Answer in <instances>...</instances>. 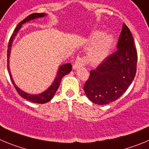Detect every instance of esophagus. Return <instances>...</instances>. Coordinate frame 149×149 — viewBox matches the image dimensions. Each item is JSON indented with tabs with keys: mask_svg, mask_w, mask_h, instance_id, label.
Listing matches in <instances>:
<instances>
[{
	"mask_svg": "<svg viewBox=\"0 0 149 149\" xmlns=\"http://www.w3.org/2000/svg\"><path fill=\"white\" fill-rule=\"evenodd\" d=\"M86 65H87V61H86L85 58L83 57V56H78L76 58V60L75 62L74 65H73V68L74 70H76L77 68H81V67L84 66Z\"/></svg>",
	"mask_w": 149,
	"mask_h": 149,
	"instance_id": "1",
	"label": "esophagus"
}]
</instances>
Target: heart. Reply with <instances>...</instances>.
I'll list each match as a JSON object with an SVG mask.
<instances>
[{"label": "heart", "instance_id": "b5f03b06", "mask_svg": "<svg viewBox=\"0 0 149 149\" xmlns=\"http://www.w3.org/2000/svg\"><path fill=\"white\" fill-rule=\"evenodd\" d=\"M92 41L93 43L89 47L87 52V61L92 65H97L106 59L113 47V36L107 34L101 31H95L92 35Z\"/></svg>", "mask_w": 149, "mask_h": 149}]
</instances>
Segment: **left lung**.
I'll use <instances>...</instances> for the list:
<instances>
[{
    "label": "left lung",
    "mask_w": 149,
    "mask_h": 149,
    "mask_svg": "<svg viewBox=\"0 0 149 149\" xmlns=\"http://www.w3.org/2000/svg\"><path fill=\"white\" fill-rule=\"evenodd\" d=\"M117 50L90 71L84 90L93 103L104 105L120 98L132 84L137 70V54L132 33L125 23Z\"/></svg>",
    "instance_id": "obj_1"
}]
</instances>
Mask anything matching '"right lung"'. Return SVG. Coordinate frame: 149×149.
<instances>
[{
	"instance_id": "right-lung-1",
	"label": "right lung",
	"mask_w": 149,
	"mask_h": 149,
	"mask_svg": "<svg viewBox=\"0 0 149 149\" xmlns=\"http://www.w3.org/2000/svg\"><path fill=\"white\" fill-rule=\"evenodd\" d=\"M45 14L44 13H33L31 15H29L27 17H26L23 20H22L20 23H19V24L17 25L16 28H15V31H14L13 34H12L10 37V40H9V44H8V50H7V68L8 70H9V76H10L11 81H12V84L15 86V88L16 89L17 92L18 93V94L22 96L23 98H24L25 99L28 100V101H30L33 103H37V104H45V103L48 102L49 101H51L52 99V98L54 97V94L56 93V90H58L59 87V84H60L61 80H62V77L65 75H67L68 73H70L72 70V65L71 64L68 63L65 64L63 65H61L59 68V70H58L57 75H56V77L54 79V82L51 84V87H48V90H46L45 91H44L42 93L38 94V95H31V94L26 93L24 91H23L22 90H20V88H18L16 85H15V82L13 81V79L12 77V75H11L10 70H9V56H10V51H11V48H12V44L13 42V40L15 39V36L17 35V32L19 31L20 29L21 28L22 25L23 23H26L27 22L30 21L31 20H34L35 18L38 17H42L45 16Z\"/></svg>"
}]
</instances>
